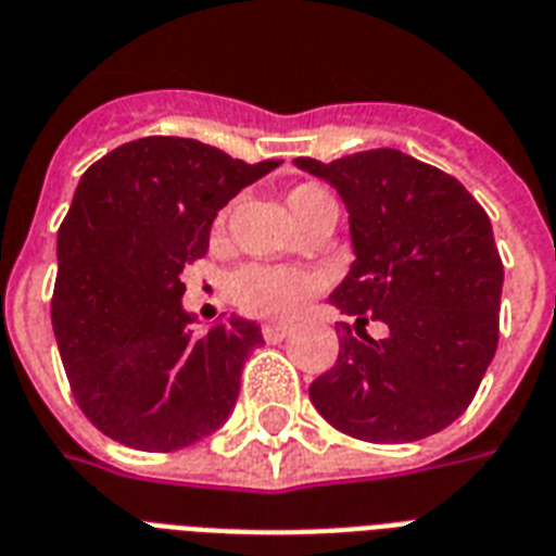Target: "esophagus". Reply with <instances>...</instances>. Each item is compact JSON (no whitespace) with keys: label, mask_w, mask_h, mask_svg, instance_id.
<instances>
[{"label":"esophagus","mask_w":556,"mask_h":556,"mask_svg":"<svg viewBox=\"0 0 556 556\" xmlns=\"http://www.w3.org/2000/svg\"><path fill=\"white\" fill-rule=\"evenodd\" d=\"M263 337L265 342H270V345H274V342H282L286 337H291V325H277V323L263 325Z\"/></svg>","instance_id":"esophagus-1"}]
</instances>
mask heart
Masks as SVG:
<instances>
[{"label": "heart", "mask_w": 556, "mask_h": 556, "mask_svg": "<svg viewBox=\"0 0 556 556\" xmlns=\"http://www.w3.org/2000/svg\"><path fill=\"white\" fill-rule=\"evenodd\" d=\"M331 193L319 185H296L288 193V207L293 219L302 216L319 200ZM323 288V277L314 270L293 268V265H245L231 279V293L245 314L265 319H288L300 314L311 302V296Z\"/></svg>", "instance_id": "obj_1"}]
</instances>
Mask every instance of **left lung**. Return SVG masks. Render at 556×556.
Here are the masks:
<instances>
[{"mask_svg":"<svg viewBox=\"0 0 556 556\" xmlns=\"http://www.w3.org/2000/svg\"><path fill=\"white\" fill-rule=\"evenodd\" d=\"M293 165L337 188L354 263L328 300L354 317L340 356L311 382L314 408L342 434L414 442L471 405L500 340L503 260L489 214L445 170L394 148ZM368 318L389 328L364 333Z\"/></svg>","mask_w":556,"mask_h":556,"instance_id":"obj_1","label":"left lung"}]
</instances>
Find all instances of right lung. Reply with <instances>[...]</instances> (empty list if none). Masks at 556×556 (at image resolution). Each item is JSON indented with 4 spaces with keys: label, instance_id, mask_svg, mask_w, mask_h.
I'll return each instance as SVG.
<instances>
[{
    "label": "right lung",
    "instance_id": "1",
    "mask_svg": "<svg viewBox=\"0 0 556 556\" xmlns=\"http://www.w3.org/2000/svg\"><path fill=\"white\" fill-rule=\"evenodd\" d=\"M182 137L125 142L93 162L59 225L51 323L85 417L139 451H176L223 426L260 325L193 333L185 265L207 254L216 211L277 168Z\"/></svg>",
    "mask_w": 556,
    "mask_h": 556
}]
</instances>
